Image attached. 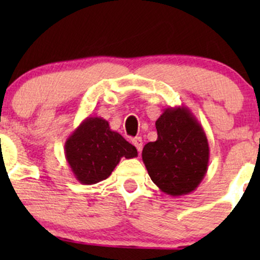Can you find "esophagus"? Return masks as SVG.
Returning <instances> with one entry per match:
<instances>
[{
  "label": "esophagus",
  "instance_id": "1",
  "mask_svg": "<svg viewBox=\"0 0 260 260\" xmlns=\"http://www.w3.org/2000/svg\"><path fill=\"white\" fill-rule=\"evenodd\" d=\"M132 143H133L134 147L137 148V150H138L139 153H140V151H142V149H143V140H142V138H140V137H136V138L132 140Z\"/></svg>",
  "mask_w": 260,
  "mask_h": 260
}]
</instances>
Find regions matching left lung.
<instances>
[{
    "mask_svg": "<svg viewBox=\"0 0 260 260\" xmlns=\"http://www.w3.org/2000/svg\"><path fill=\"white\" fill-rule=\"evenodd\" d=\"M155 126L157 139L142 151L151 181L172 197L193 192L209 164L208 138L202 124L188 107L178 106L164 110Z\"/></svg>",
    "mask_w": 260,
    "mask_h": 260,
    "instance_id": "obj_1",
    "label": "left lung"
}]
</instances>
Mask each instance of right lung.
I'll list each match as a JSON object with an SVG mask.
<instances>
[{
  "instance_id": "add662e5",
  "label": "right lung",
  "mask_w": 260,
  "mask_h": 260,
  "mask_svg": "<svg viewBox=\"0 0 260 260\" xmlns=\"http://www.w3.org/2000/svg\"><path fill=\"white\" fill-rule=\"evenodd\" d=\"M64 155L76 180L95 184L106 180L122 157L138 155L136 147L101 117H86L64 143Z\"/></svg>"
}]
</instances>
